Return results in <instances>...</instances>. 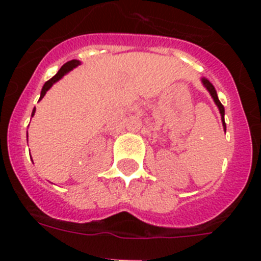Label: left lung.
I'll return each instance as SVG.
<instances>
[{"label":"left lung","instance_id":"left-lung-1","mask_svg":"<svg viewBox=\"0 0 261 261\" xmlns=\"http://www.w3.org/2000/svg\"><path fill=\"white\" fill-rule=\"evenodd\" d=\"M201 83H203V86L205 87L206 91L210 92V95L212 96L213 101H215V104L217 105L218 110H220V114H221V121H222V126H224V130L225 133H226V125H225V119H224V116H225V109H224V105L220 102V100H218V96H217V92H216L215 87H213V84L211 83L208 79L205 78H201Z\"/></svg>","mask_w":261,"mask_h":261}]
</instances>
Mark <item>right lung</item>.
Returning a JSON list of instances; mask_svg holds the SVG:
<instances>
[{"instance_id":"right-lung-1","label":"right lung","mask_w":261,"mask_h":261,"mask_svg":"<svg viewBox=\"0 0 261 261\" xmlns=\"http://www.w3.org/2000/svg\"><path fill=\"white\" fill-rule=\"evenodd\" d=\"M79 65H81V61H78V60H71V61H69V62L65 63V65H63V66L60 69V71H58L57 74L53 76V78L49 79V81L46 82L45 84H44L43 90H41V93H40V100H41V98L45 96V93L48 92V90H50V87L53 86L56 82H58L60 79H62L63 75H66L67 72L71 71V70L75 69V67H78ZM35 110H36V109L32 110V117H34V114H35ZM27 139H28V133H27ZM27 142H28V140H27Z\"/></svg>"}]
</instances>
